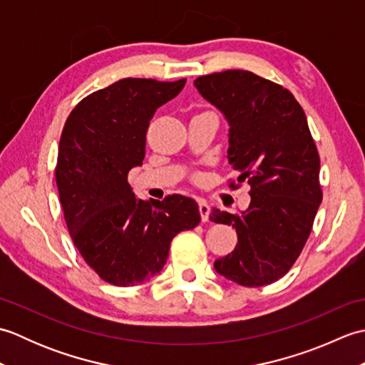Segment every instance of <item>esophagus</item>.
<instances>
[{
  "instance_id": "esophagus-1",
  "label": "esophagus",
  "mask_w": 365,
  "mask_h": 365,
  "mask_svg": "<svg viewBox=\"0 0 365 365\" xmlns=\"http://www.w3.org/2000/svg\"><path fill=\"white\" fill-rule=\"evenodd\" d=\"M199 213H200V220L204 222H207L208 218H210V205H208L205 200H199Z\"/></svg>"
}]
</instances>
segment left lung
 Returning a JSON list of instances; mask_svg holds the SVG:
<instances>
[{
    "instance_id": "1",
    "label": "left lung",
    "mask_w": 365,
    "mask_h": 365,
    "mask_svg": "<svg viewBox=\"0 0 365 365\" xmlns=\"http://www.w3.org/2000/svg\"><path fill=\"white\" fill-rule=\"evenodd\" d=\"M195 86L227 120L229 165L251 185L245 212L212 210L210 221L238 235L215 269L240 285H268L293 267L322 204L320 157L306 114L292 92L247 71L199 76Z\"/></svg>"
}]
</instances>
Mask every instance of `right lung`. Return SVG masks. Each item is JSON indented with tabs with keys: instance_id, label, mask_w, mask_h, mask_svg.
<instances>
[{
	"instance_id": "add662e5",
	"label": "right lung",
	"mask_w": 365,
	"mask_h": 365,
	"mask_svg": "<svg viewBox=\"0 0 365 365\" xmlns=\"http://www.w3.org/2000/svg\"><path fill=\"white\" fill-rule=\"evenodd\" d=\"M185 83L123 78L83 98L66 120L56 165L64 218L84 262L113 285L157 276L173 238L200 222L195 199L173 195L152 207L127 182L143 165L155 111Z\"/></svg>"
}]
</instances>
